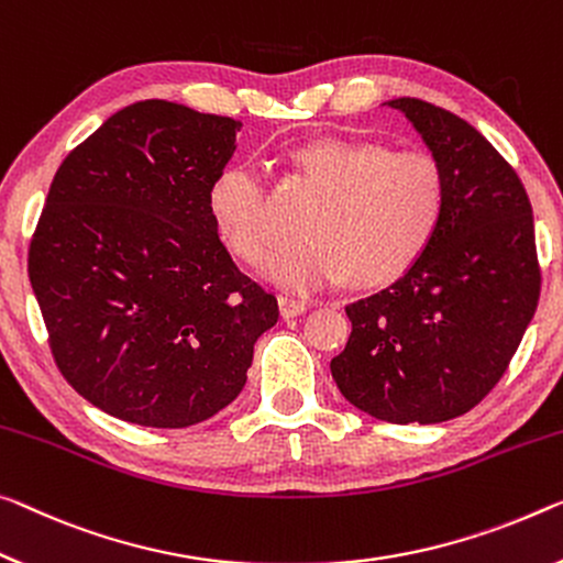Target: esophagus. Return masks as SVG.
I'll list each match as a JSON object with an SVG mask.
<instances>
[{
	"mask_svg": "<svg viewBox=\"0 0 563 563\" xmlns=\"http://www.w3.org/2000/svg\"><path fill=\"white\" fill-rule=\"evenodd\" d=\"M279 309H282V317H297V314H305L309 309V305L305 299H297V297H289V294H282L279 297Z\"/></svg>",
	"mask_w": 563,
	"mask_h": 563,
	"instance_id": "obj_1",
	"label": "esophagus"
}]
</instances>
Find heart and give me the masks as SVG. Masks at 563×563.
Masks as SVG:
<instances>
[{
  "mask_svg": "<svg viewBox=\"0 0 563 563\" xmlns=\"http://www.w3.org/2000/svg\"><path fill=\"white\" fill-rule=\"evenodd\" d=\"M294 176L317 203L307 216V244L282 254L269 279L294 294L385 284L418 262L445 211V173L435 155L387 151L383 143L317 137L291 155ZM209 216L229 252L264 266L284 229L264 178L252 166H229L209 188Z\"/></svg>",
  "mask_w": 563,
  "mask_h": 563,
  "instance_id": "b5f03b06",
  "label": "heart"
}]
</instances>
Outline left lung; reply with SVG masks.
Returning a JSON list of instances; mask_svg holds the SVG:
<instances>
[{"instance_id": "1", "label": "left lung", "mask_w": 563, "mask_h": 563, "mask_svg": "<svg viewBox=\"0 0 563 563\" xmlns=\"http://www.w3.org/2000/svg\"><path fill=\"white\" fill-rule=\"evenodd\" d=\"M387 106L443 168L445 211L400 279L344 307L352 334L330 369L362 412L430 426L465 415L504 377L539 305L541 266L511 163L453 112L415 98Z\"/></svg>"}]
</instances>
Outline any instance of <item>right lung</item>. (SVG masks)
I'll return each mask as SVG.
<instances>
[{
	"label": "right lung",
	"mask_w": 563,
	"mask_h": 563,
	"mask_svg": "<svg viewBox=\"0 0 563 563\" xmlns=\"http://www.w3.org/2000/svg\"><path fill=\"white\" fill-rule=\"evenodd\" d=\"M241 123L133 102L67 153L30 241V282L57 369L95 408L188 428L236 400L279 319L233 262L209 188Z\"/></svg>",
	"instance_id": "add662e5"
}]
</instances>
